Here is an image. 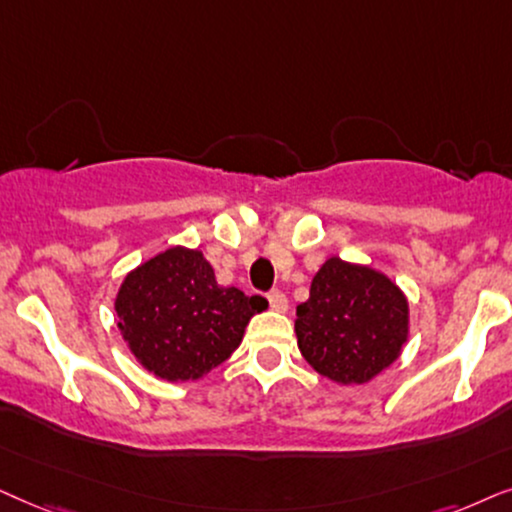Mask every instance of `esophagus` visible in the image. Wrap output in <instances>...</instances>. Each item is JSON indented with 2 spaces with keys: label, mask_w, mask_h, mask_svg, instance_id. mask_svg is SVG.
<instances>
[{
  "label": "esophagus",
  "mask_w": 512,
  "mask_h": 512,
  "mask_svg": "<svg viewBox=\"0 0 512 512\" xmlns=\"http://www.w3.org/2000/svg\"><path fill=\"white\" fill-rule=\"evenodd\" d=\"M267 299H269L271 309H274V311H278V313L288 311V297H285V292H281V290H271L269 295H267Z\"/></svg>",
  "instance_id": "obj_1"
}]
</instances>
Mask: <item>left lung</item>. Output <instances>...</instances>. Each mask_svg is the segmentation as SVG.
<instances>
[{"label": "left lung", "mask_w": 512, "mask_h": 512, "mask_svg": "<svg viewBox=\"0 0 512 512\" xmlns=\"http://www.w3.org/2000/svg\"><path fill=\"white\" fill-rule=\"evenodd\" d=\"M297 344L313 370L337 384H365L395 363L410 335V304L391 278L330 257L297 306Z\"/></svg>", "instance_id": "obj_1"}]
</instances>
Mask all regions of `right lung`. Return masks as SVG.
I'll return each instance as SVG.
<instances>
[{
  "label": "right lung",
  "mask_w": 512,
  "mask_h": 512,
  "mask_svg": "<svg viewBox=\"0 0 512 512\" xmlns=\"http://www.w3.org/2000/svg\"><path fill=\"white\" fill-rule=\"evenodd\" d=\"M262 306V297L217 285L203 252L182 245L133 269L114 302L128 349L168 381L201 379L224 363Z\"/></svg>",
  "instance_id": "add662e5"
}]
</instances>
